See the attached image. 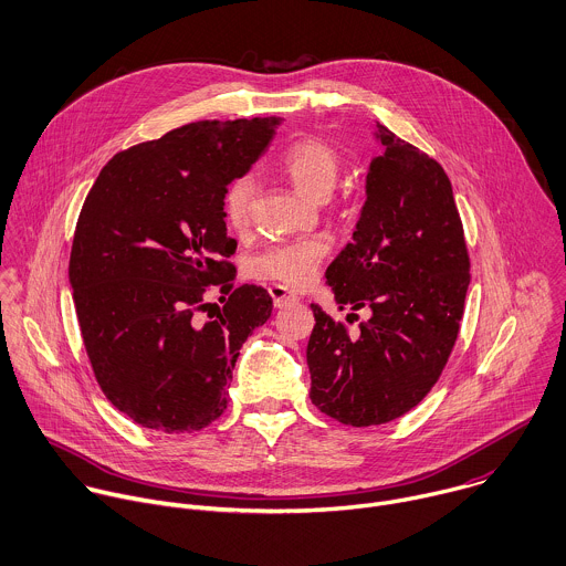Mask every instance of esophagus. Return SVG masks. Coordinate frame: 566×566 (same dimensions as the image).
Listing matches in <instances>:
<instances>
[{
    "label": "esophagus",
    "instance_id": "obj_1",
    "mask_svg": "<svg viewBox=\"0 0 566 566\" xmlns=\"http://www.w3.org/2000/svg\"><path fill=\"white\" fill-rule=\"evenodd\" d=\"M270 296L274 301V307H285V305L298 301V296L294 292H290L287 287H283V285H272L270 287Z\"/></svg>",
    "mask_w": 566,
    "mask_h": 566
}]
</instances>
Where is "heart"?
<instances>
[{"mask_svg":"<svg viewBox=\"0 0 566 566\" xmlns=\"http://www.w3.org/2000/svg\"><path fill=\"white\" fill-rule=\"evenodd\" d=\"M281 170L301 195L323 199L334 188L338 175V153L318 137H303L285 148L281 155ZM252 201L254 179L250 175L234 179L223 197V217L230 228L241 232L250 226ZM327 250L329 243L323 237L274 245L259 256L256 270L265 279L298 290L314 281Z\"/></svg>","mask_w":566,"mask_h":566,"instance_id":"obj_1","label":"heart"}]
</instances>
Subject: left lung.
<instances>
[{"mask_svg":"<svg viewBox=\"0 0 566 566\" xmlns=\"http://www.w3.org/2000/svg\"><path fill=\"white\" fill-rule=\"evenodd\" d=\"M354 241L327 268L338 307H367L360 334L312 305V402L343 424L400 418L440 378L458 338L469 254L442 166L376 124ZM356 316V314H347Z\"/></svg>","mask_w":566,"mask_h":566,"instance_id":"8db88e82","label":"left lung"}]
</instances>
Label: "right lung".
<instances>
[{
	"mask_svg": "<svg viewBox=\"0 0 566 566\" xmlns=\"http://www.w3.org/2000/svg\"><path fill=\"white\" fill-rule=\"evenodd\" d=\"M279 124L175 128L117 153L84 201L69 265L84 347L106 398L146 429L217 420L241 345L272 314L268 290L232 283L223 197Z\"/></svg>",
	"mask_w": 566,
	"mask_h": 566,
	"instance_id": "1",
	"label": "right lung"
}]
</instances>
